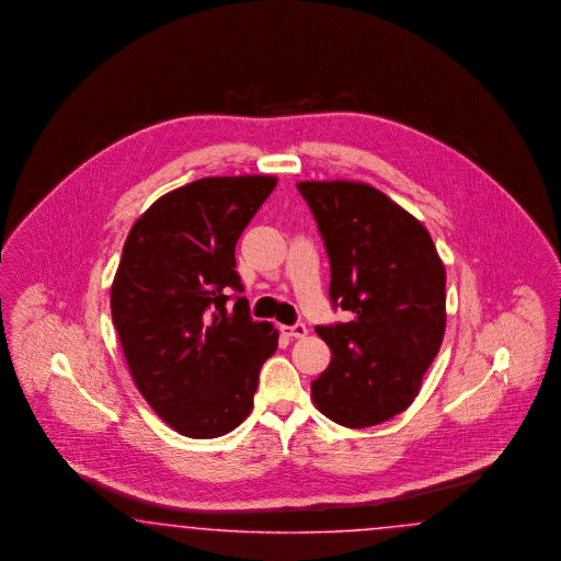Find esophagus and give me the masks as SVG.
Returning a JSON list of instances; mask_svg holds the SVG:
<instances>
[{"label":"esophagus","mask_w":561,"mask_h":561,"mask_svg":"<svg viewBox=\"0 0 561 561\" xmlns=\"http://www.w3.org/2000/svg\"><path fill=\"white\" fill-rule=\"evenodd\" d=\"M282 333L288 335V337H294V340H302V337H306L308 329H306V324L296 323L291 327H282Z\"/></svg>","instance_id":"1"}]
</instances>
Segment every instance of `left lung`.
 Instances as JSON below:
<instances>
[{"label":"left lung","instance_id":"left-lung-1","mask_svg":"<svg viewBox=\"0 0 561 561\" xmlns=\"http://www.w3.org/2000/svg\"><path fill=\"white\" fill-rule=\"evenodd\" d=\"M319 224L331 263L329 296L350 323L317 327L331 362L310 391L345 427L405 411L440 350L446 272L430 232L385 193L356 181L296 185Z\"/></svg>","mask_w":561,"mask_h":561}]
</instances>
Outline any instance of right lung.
<instances>
[{
	"label": "right lung",
	"mask_w": 561,
	"mask_h": 561,
	"mask_svg": "<svg viewBox=\"0 0 561 561\" xmlns=\"http://www.w3.org/2000/svg\"><path fill=\"white\" fill-rule=\"evenodd\" d=\"M270 174L205 176L153 202L125 240L111 314L137 391L188 438L242 424L277 331L256 323L242 291L238 238L270 197Z\"/></svg>",
	"instance_id": "add662e5"
}]
</instances>
